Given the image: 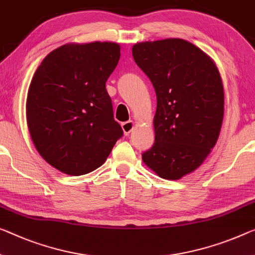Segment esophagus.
Returning a JSON list of instances; mask_svg holds the SVG:
<instances>
[{"mask_svg": "<svg viewBox=\"0 0 255 255\" xmlns=\"http://www.w3.org/2000/svg\"><path fill=\"white\" fill-rule=\"evenodd\" d=\"M133 128H134V123H133L132 121H128V122L122 123V128H123L125 135L130 134L131 131L133 130Z\"/></svg>", "mask_w": 255, "mask_h": 255, "instance_id": "1", "label": "esophagus"}]
</instances>
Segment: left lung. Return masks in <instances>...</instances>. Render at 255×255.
<instances>
[{
	"label": "left lung",
	"instance_id": "1",
	"mask_svg": "<svg viewBox=\"0 0 255 255\" xmlns=\"http://www.w3.org/2000/svg\"><path fill=\"white\" fill-rule=\"evenodd\" d=\"M132 56L157 98L155 142L142 160L160 178L178 180L201 165L218 140L225 107L220 73L180 38L138 43Z\"/></svg>",
	"mask_w": 255,
	"mask_h": 255
}]
</instances>
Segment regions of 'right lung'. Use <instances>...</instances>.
<instances>
[{
	"label": "right lung",
	"instance_id": "add662e5",
	"mask_svg": "<svg viewBox=\"0 0 255 255\" xmlns=\"http://www.w3.org/2000/svg\"><path fill=\"white\" fill-rule=\"evenodd\" d=\"M120 50L111 42L62 45L43 59L30 82V136L42 157L66 174H87L103 165L123 136L106 90Z\"/></svg>",
	"mask_w": 255,
	"mask_h": 255
}]
</instances>
